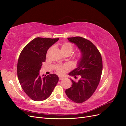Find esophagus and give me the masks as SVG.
Wrapping results in <instances>:
<instances>
[{
    "mask_svg": "<svg viewBox=\"0 0 126 126\" xmlns=\"http://www.w3.org/2000/svg\"><path fill=\"white\" fill-rule=\"evenodd\" d=\"M63 78V77H59V80H62Z\"/></svg>",
    "mask_w": 126,
    "mask_h": 126,
    "instance_id": "34e87169",
    "label": "esophagus"
}]
</instances>
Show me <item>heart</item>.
<instances>
[{"instance_id": "1", "label": "heart", "mask_w": 126, "mask_h": 126, "mask_svg": "<svg viewBox=\"0 0 126 126\" xmlns=\"http://www.w3.org/2000/svg\"><path fill=\"white\" fill-rule=\"evenodd\" d=\"M74 50V47L72 45L69 43H64L62 46H61V51H62L63 54V53H69L71 54L72 51ZM81 54L80 52H79L77 55L78 59H80L81 58ZM66 67H63L61 66H59L56 68V71L59 74H62L63 72V69L66 68Z\"/></svg>"}]
</instances>
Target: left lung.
Returning a JSON list of instances; mask_svg holds the SVG:
<instances>
[{"instance_id":"8db88e82","label":"left lung","mask_w":126,"mask_h":126,"mask_svg":"<svg viewBox=\"0 0 126 126\" xmlns=\"http://www.w3.org/2000/svg\"><path fill=\"white\" fill-rule=\"evenodd\" d=\"M68 39L77 46L82 55L77 68L69 75H80L81 78L78 82L70 79L71 87L65 93L71 100L81 103L92 96L99 83L102 70V58L97 47L89 40L81 37L68 38Z\"/></svg>"}]
</instances>
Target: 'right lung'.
<instances>
[{"label":"right lung","mask_w":126,"mask_h":126,"mask_svg":"<svg viewBox=\"0 0 126 126\" xmlns=\"http://www.w3.org/2000/svg\"><path fill=\"white\" fill-rule=\"evenodd\" d=\"M59 38H36L21 52L17 64L19 81L25 93L32 100L46 99L50 96L59 80L56 74L41 76L39 71L45 62L48 49Z\"/></svg>","instance_id":"right-lung-1"}]
</instances>
